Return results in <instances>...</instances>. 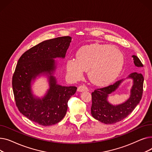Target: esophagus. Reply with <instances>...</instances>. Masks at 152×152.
Segmentation results:
<instances>
[{"mask_svg": "<svg viewBox=\"0 0 152 152\" xmlns=\"http://www.w3.org/2000/svg\"><path fill=\"white\" fill-rule=\"evenodd\" d=\"M88 91V88L87 87L84 86V85H83V86H79L77 87V91L78 92H84V91Z\"/></svg>", "mask_w": 152, "mask_h": 152, "instance_id": "obj_1", "label": "esophagus"}]
</instances>
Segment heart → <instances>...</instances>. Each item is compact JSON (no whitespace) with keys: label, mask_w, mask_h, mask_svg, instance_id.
<instances>
[{"label":"heart","mask_w":152,"mask_h":152,"mask_svg":"<svg viewBox=\"0 0 152 152\" xmlns=\"http://www.w3.org/2000/svg\"><path fill=\"white\" fill-rule=\"evenodd\" d=\"M124 64V57L115 46L94 44L84 45L76 53V60L66 62V71L73 80H79L87 71L90 81L95 85L107 84L117 77Z\"/></svg>","instance_id":"b5f03b06"}]
</instances>
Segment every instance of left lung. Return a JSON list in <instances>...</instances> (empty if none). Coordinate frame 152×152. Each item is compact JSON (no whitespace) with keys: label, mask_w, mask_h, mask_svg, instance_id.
Here are the masks:
<instances>
[{"label":"left lung","mask_w":152,"mask_h":152,"mask_svg":"<svg viewBox=\"0 0 152 152\" xmlns=\"http://www.w3.org/2000/svg\"><path fill=\"white\" fill-rule=\"evenodd\" d=\"M134 63L137 67H142L139 58L132 55ZM132 79V86L129 99L121 104L114 105L108 101V95L115 92L124 81L121 79L112 85L95 89L92 93L91 114L97 120L105 124H114L121 121L128 116L140 102L143 93L144 79L141 73L134 72L126 79Z\"/></svg>","instance_id":"1"}]
</instances>
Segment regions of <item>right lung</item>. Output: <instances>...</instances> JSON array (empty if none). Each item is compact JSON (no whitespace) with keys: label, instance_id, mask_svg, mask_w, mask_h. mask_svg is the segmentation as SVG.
Instances as JSON below:
<instances>
[{"label":"right lung","instance_id":"1","mask_svg":"<svg viewBox=\"0 0 152 152\" xmlns=\"http://www.w3.org/2000/svg\"><path fill=\"white\" fill-rule=\"evenodd\" d=\"M71 37L63 36L44 41L24 53L18 61L12 78V87L18 110L31 121L47 126L60 122L66 113L68 102L76 92L75 86L57 84L54 73L55 58L65 57ZM48 77L50 89L42 98L31 91L37 76Z\"/></svg>","mask_w":152,"mask_h":152}]
</instances>
